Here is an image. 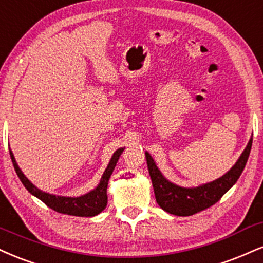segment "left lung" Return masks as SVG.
Listing matches in <instances>:
<instances>
[{"instance_id": "8db88e82", "label": "left lung", "mask_w": 263, "mask_h": 263, "mask_svg": "<svg viewBox=\"0 0 263 263\" xmlns=\"http://www.w3.org/2000/svg\"><path fill=\"white\" fill-rule=\"evenodd\" d=\"M251 145L252 137L238 162L226 175L194 189L180 187V186L167 181L159 172L149 153H145L148 172H149L152 183H153L157 203L167 213L180 217L192 216V214L210 208L211 205L217 203L228 190L238 181L249 159Z\"/></svg>"}]
</instances>
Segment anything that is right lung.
Here are the masks:
<instances>
[{"instance_id":"right-lung-1","label":"right lung","mask_w":263,"mask_h":263,"mask_svg":"<svg viewBox=\"0 0 263 263\" xmlns=\"http://www.w3.org/2000/svg\"><path fill=\"white\" fill-rule=\"evenodd\" d=\"M122 151L123 148H120V149H118L114 153L111 160H110L109 165H107L105 172H104L103 178H101L100 183L97 186V189L88 192L87 195L81 196V197H61V196L50 195L46 194V192L40 191V190L36 189L29 180L25 178L24 174L22 173L20 166L15 163L14 156L13 153H12V151H9V154H11V159L12 163H13L15 173H17L18 178L21 179L24 187L27 189L31 195H34L35 197L39 198L40 201H43L47 207L59 212V213L69 214V216L94 217L97 216V214H99L101 211L105 210L107 203V182H109L110 176H111V174L114 172V167H115L116 163H118L119 157L121 156Z\"/></svg>"}]
</instances>
